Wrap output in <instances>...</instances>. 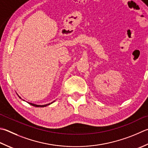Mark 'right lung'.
Listing matches in <instances>:
<instances>
[{"mask_svg": "<svg viewBox=\"0 0 148 148\" xmlns=\"http://www.w3.org/2000/svg\"><path fill=\"white\" fill-rule=\"evenodd\" d=\"M18 97H19L21 99V98L18 95ZM23 101H25L24 100H23ZM55 101H52V103H48V104H46V105H36V104H34V103H29V102H28V103H29V104H30L31 106H34V107H46V106H49V105H50L51 103H53V102H54Z\"/></svg>", "mask_w": 148, "mask_h": 148, "instance_id": "obj_1", "label": "right lung"}]
</instances>
